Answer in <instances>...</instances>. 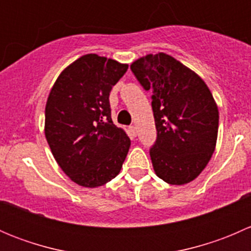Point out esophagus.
Masks as SVG:
<instances>
[{
	"label": "esophagus",
	"mask_w": 251,
	"mask_h": 251,
	"mask_svg": "<svg viewBox=\"0 0 251 251\" xmlns=\"http://www.w3.org/2000/svg\"><path fill=\"white\" fill-rule=\"evenodd\" d=\"M128 133H130L131 138H135L136 136H137V130H136L135 126H130V127H128Z\"/></svg>",
	"instance_id": "34e87169"
}]
</instances>
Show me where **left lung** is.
Segmentation results:
<instances>
[{
	"label": "left lung",
	"instance_id": "1",
	"mask_svg": "<svg viewBox=\"0 0 251 251\" xmlns=\"http://www.w3.org/2000/svg\"><path fill=\"white\" fill-rule=\"evenodd\" d=\"M146 91H151L156 141L151 164L170 184L189 183L201 175L216 147L219 109L198 74L166 53L147 54L131 64Z\"/></svg>",
	"mask_w": 251,
	"mask_h": 251
}]
</instances>
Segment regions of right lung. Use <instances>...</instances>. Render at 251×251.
<instances>
[{
	"instance_id": "right-lung-1",
	"label": "right lung",
	"mask_w": 251,
	"mask_h": 251,
	"mask_svg": "<svg viewBox=\"0 0 251 251\" xmlns=\"http://www.w3.org/2000/svg\"><path fill=\"white\" fill-rule=\"evenodd\" d=\"M127 64L85 54L55 80L45 110V135L55 161L78 186L96 188L116 177L131 141L111 120L109 93Z\"/></svg>"
}]
</instances>
